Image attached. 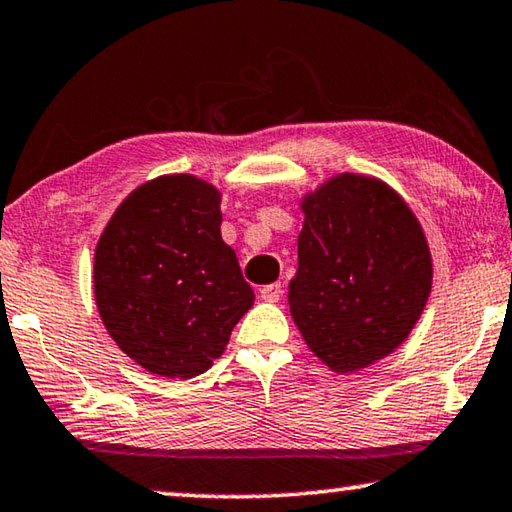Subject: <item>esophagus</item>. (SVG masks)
Segmentation results:
<instances>
[{
	"instance_id": "34e87169",
	"label": "esophagus",
	"mask_w": 512,
	"mask_h": 512,
	"mask_svg": "<svg viewBox=\"0 0 512 512\" xmlns=\"http://www.w3.org/2000/svg\"><path fill=\"white\" fill-rule=\"evenodd\" d=\"M259 296H262V300H266V303H278L280 296H282V285H280V282L266 285V287L259 289Z\"/></svg>"
}]
</instances>
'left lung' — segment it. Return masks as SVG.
Listing matches in <instances>:
<instances>
[{
    "label": "left lung",
    "instance_id": "1",
    "mask_svg": "<svg viewBox=\"0 0 512 512\" xmlns=\"http://www.w3.org/2000/svg\"><path fill=\"white\" fill-rule=\"evenodd\" d=\"M300 209L291 319L335 373L371 367L408 339L431 296L426 234L408 202L369 175L330 177Z\"/></svg>",
    "mask_w": 512,
    "mask_h": 512
}]
</instances>
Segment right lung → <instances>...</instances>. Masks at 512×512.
Wrapping results in <instances>:
<instances>
[{
  "label": "right lung",
  "instance_id": "right-lung-1",
  "mask_svg": "<svg viewBox=\"0 0 512 512\" xmlns=\"http://www.w3.org/2000/svg\"><path fill=\"white\" fill-rule=\"evenodd\" d=\"M221 223V191L180 173L136 186L100 234L97 312L120 351L150 373H205L253 307Z\"/></svg>",
  "mask_w": 512,
  "mask_h": 512
}]
</instances>
